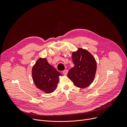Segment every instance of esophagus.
I'll return each instance as SVG.
<instances>
[{"label":"esophagus","mask_w":127,"mask_h":127,"mask_svg":"<svg viewBox=\"0 0 127 127\" xmlns=\"http://www.w3.org/2000/svg\"><path fill=\"white\" fill-rule=\"evenodd\" d=\"M68 70L66 69V70H64V71H63V74H64V75H66L67 74V73H68Z\"/></svg>","instance_id":"obj_1"}]
</instances>
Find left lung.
I'll return each instance as SVG.
<instances>
[{
	"label": "left lung",
	"mask_w": 127,
	"mask_h": 127,
	"mask_svg": "<svg viewBox=\"0 0 127 127\" xmlns=\"http://www.w3.org/2000/svg\"><path fill=\"white\" fill-rule=\"evenodd\" d=\"M72 61L74 66L70 69L67 76L74 84L79 88H85L91 84L95 77L96 62L88 51L79 48L73 52Z\"/></svg>",
	"instance_id": "1"
}]
</instances>
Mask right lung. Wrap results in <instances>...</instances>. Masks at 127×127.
I'll use <instances>...</instances> for the list:
<instances>
[{"mask_svg":"<svg viewBox=\"0 0 127 127\" xmlns=\"http://www.w3.org/2000/svg\"><path fill=\"white\" fill-rule=\"evenodd\" d=\"M62 74L50 65L46 58H39L32 68V77L37 87L50 94L55 90Z\"/></svg>","mask_w":127,"mask_h":127,"instance_id":"right-lung-1","label":"right lung"}]
</instances>
